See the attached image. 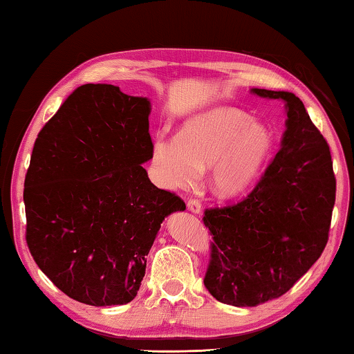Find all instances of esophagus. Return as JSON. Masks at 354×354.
<instances>
[{"instance_id":"1","label":"esophagus","mask_w":354,"mask_h":354,"mask_svg":"<svg viewBox=\"0 0 354 354\" xmlns=\"http://www.w3.org/2000/svg\"><path fill=\"white\" fill-rule=\"evenodd\" d=\"M187 207H188V211L193 212V214H201V209H203L201 203L195 200V198H190V200L187 201Z\"/></svg>"}]
</instances>
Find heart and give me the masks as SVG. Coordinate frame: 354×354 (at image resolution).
<instances>
[{
	"instance_id": "heart-1",
	"label": "heart",
	"mask_w": 354,
	"mask_h": 354,
	"mask_svg": "<svg viewBox=\"0 0 354 354\" xmlns=\"http://www.w3.org/2000/svg\"><path fill=\"white\" fill-rule=\"evenodd\" d=\"M274 149L268 124L232 106H216L183 120L177 137L158 135L151 166L167 190L188 188L209 167V183L219 196L245 193L263 172Z\"/></svg>"
}]
</instances>
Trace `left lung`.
Returning <instances> with one entry per match:
<instances>
[{"label": "left lung", "instance_id": "8db88e82", "mask_svg": "<svg viewBox=\"0 0 354 354\" xmlns=\"http://www.w3.org/2000/svg\"><path fill=\"white\" fill-rule=\"evenodd\" d=\"M251 93L285 103L280 149L245 200L203 217L214 240L205 287L239 308L282 297L311 269L327 245L337 185L330 149L303 101L290 91Z\"/></svg>", "mask_w": 354, "mask_h": 354}]
</instances>
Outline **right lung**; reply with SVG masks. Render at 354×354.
Returning a JSON list of instances; mask_svg holds the SVG:
<instances>
[{
  "label": "right lung",
  "mask_w": 354,
  "mask_h": 354,
  "mask_svg": "<svg viewBox=\"0 0 354 354\" xmlns=\"http://www.w3.org/2000/svg\"><path fill=\"white\" fill-rule=\"evenodd\" d=\"M151 103L86 84L40 130L26 176L27 245L48 279L75 301L137 297L162 221L185 203L153 185Z\"/></svg>",
  "instance_id": "obj_1"
}]
</instances>
